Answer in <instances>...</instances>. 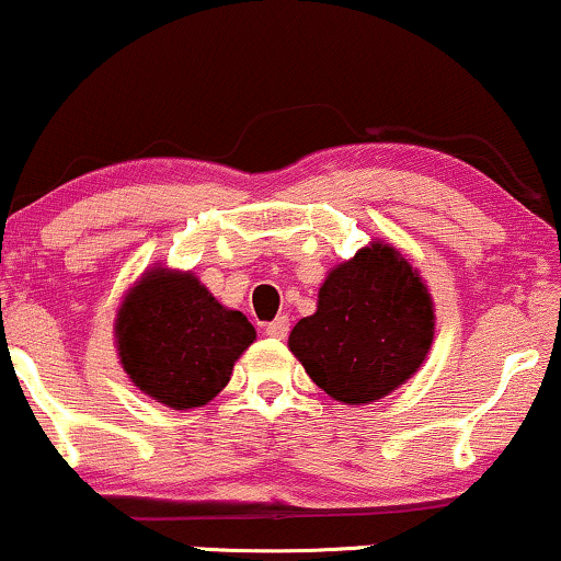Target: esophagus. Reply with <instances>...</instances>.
Here are the masks:
<instances>
[{"mask_svg": "<svg viewBox=\"0 0 561 561\" xmlns=\"http://www.w3.org/2000/svg\"><path fill=\"white\" fill-rule=\"evenodd\" d=\"M288 332H290V321L286 317H278L265 327V334L273 336V340H286Z\"/></svg>", "mask_w": 561, "mask_h": 561, "instance_id": "1", "label": "esophagus"}]
</instances>
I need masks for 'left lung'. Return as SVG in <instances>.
I'll return each mask as SVG.
<instances>
[{"label":"left lung","instance_id":"left-lung-1","mask_svg":"<svg viewBox=\"0 0 561 561\" xmlns=\"http://www.w3.org/2000/svg\"><path fill=\"white\" fill-rule=\"evenodd\" d=\"M434 342V301L416 267L370 242L329 271L317 311L288 347L317 386L347 405L380 401L424 365Z\"/></svg>","mask_w":561,"mask_h":561}]
</instances>
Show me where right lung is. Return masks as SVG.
Masks as SVG:
<instances>
[{"label":"right lung","mask_w":561,"mask_h":561,"mask_svg":"<svg viewBox=\"0 0 561 561\" xmlns=\"http://www.w3.org/2000/svg\"><path fill=\"white\" fill-rule=\"evenodd\" d=\"M114 336L129 380L152 401L186 411L227 386L255 342V327L221 306L194 273L152 267L127 290Z\"/></svg>","instance_id":"obj_1"}]
</instances>
